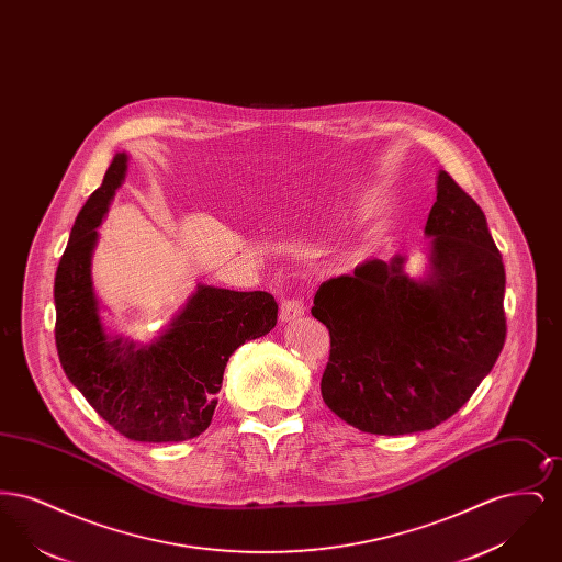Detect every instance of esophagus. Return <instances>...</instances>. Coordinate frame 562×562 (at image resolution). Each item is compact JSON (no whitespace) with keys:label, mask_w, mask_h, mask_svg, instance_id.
I'll return each mask as SVG.
<instances>
[{"label":"esophagus","mask_w":562,"mask_h":562,"mask_svg":"<svg viewBox=\"0 0 562 562\" xmlns=\"http://www.w3.org/2000/svg\"><path fill=\"white\" fill-rule=\"evenodd\" d=\"M305 314L301 299H284L280 305V322H293Z\"/></svg>","instance_id":"obj_1"}]
</instances>
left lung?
Returning <instances> with one entry per match:
<instances>
[{"instance_id": "1", "label": "left lung", "mask_w": 562, "mask_h": 562, "mask_svg": "<svg viewBox=\"0 0 562 562\" xmlns=\"http://www.w3.org/2000/svg\"><path fill=\"white\" fill-rule=\"evenodd\" d=\"M428 269L367 259L322 282L312 316L330 333L322 398L379 436L436 428L491 373L506 341V269L481 206L440 170Z\"/></svg>"}]
</instances>
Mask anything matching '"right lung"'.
<instances>
[{"label": "right lung", "instance_id": "right-lung-1", "mask_svg": "<svg viewBox=\"0 0 562 562\" xmlns=\"http://www.w3.org/2000/svg\"><path fill=\"white\" fill-rule=\"evenodd\" d=\"M126 170L128 156L115 154L71 227L54 278L56 349L69 381L111 428L138 442H181L211 426L229 356L268 335L278 303L263 291L198 284L151 344L111 335L92 284V252Z\"/></svg>", "mask_w": 562, "mask_h": 562}]
</instances>
